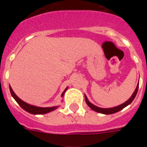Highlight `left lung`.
Returning a JSON list of instances; mask_svg holds the SVG:
<instances>
[{
    "label": "left lung",
    "mask_w": 147,
    "mask_h": 147,
    "mask_svg": "<svg viewBox=\"0 0 147 147\" xmlns=\"http://www.w3.org/2000/svg\"><path fill=\"white\" fill-rule=\"evenodd\" d=\"M138 89H139V83L137 84V86H136V90H135V91L132 94V95L131 96V98H130L127 102H125L123 104H121V105H118V106H116V107H113V108H109V109H103V108H99L98 106H96V105H93L92 103H90V102L88 101V99L86 98V96L85 95V101H86V103L87 104V105L89 106L90 108L93 109L94 111H95V112H98L99 113H103V114H113V113H116L117 112H119L121 109H123V108H125L127 105H130L132 101L135 99L136 96V94L138 92Z\"/></svg>",
    "instance_id": "obj_1"
}]
</instances>
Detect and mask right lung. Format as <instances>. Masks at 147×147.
Returning <instances> with one entry per match:
<instances>
[{"mask_svg":"<svg viewBox=\"0 0 147 147\" xmlns=\"http://www.w3.org/2000/svg\"><path fill=\"white\" fill-rule=\"evenodd\" d=\"M9 89H10V92H11V96L13 97V98L16 101L19 105H20V107L22 109H24V110L28 112L29 113L31 114H45V113H48L49 112H51V111L55 110L56 109H57L58 106H53V107H45V108H43V107H37V106H34V105H31L30 104H27L24 101H22L20 98H18L16 94H15L14 91L12 90L11 89V87L9 86ZM67 87L66 89L64 90V92L62 93V94L61 96L63 97L64 96V92L67 90Z\"/></svg>","mask_w":147,"mask_h":147,"instance_id":"1","label":"right lung"}]
</instances>
